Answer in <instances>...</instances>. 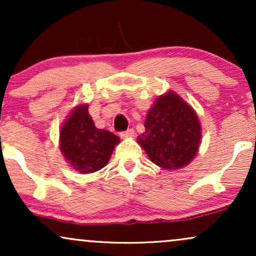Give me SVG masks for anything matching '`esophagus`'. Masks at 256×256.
<instances>
[{"instance_id": "1", "label": "esophagus", "mask_w": 256, "mask_h": 256, "mask_svg": "<svg viewBox=\"0 0 256 256\" xmlns=\"http://www.w3.org/2000/svg\"><path fill=\"white\" fill-rule=\"evenodd\" d=\"M134 128H128V130L120 132V136H122V138H128V137H132V136H134Z\"/></svg>"}]
</instances>
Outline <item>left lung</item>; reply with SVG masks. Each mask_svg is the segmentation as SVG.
<instances>
[{"label":"left lung","instance_id":"1","mask_svg":"<svg viewBox=\"0 0 256 256\" xmlns=\"http://www.w3.org/2000/svg\"><path fill=\"white\" fill-rule=\"evenodd\" d=\"M144 128L137 142L155 165L178 170L198 154L202 137L198 114L174 91L158 96L146 114Z\"/></svg>","mask_w":256,"mask_h":256}]
</instances>
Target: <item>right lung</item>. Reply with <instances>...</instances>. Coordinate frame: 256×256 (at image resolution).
<instances>
[{"mask_svg":"<svg viewBox=\"0 0 256 256\" xmlns=\"http://www.w3.org/2000/svg\"><path fill=\"white\" fill-rule=\"evenodd\" d=\"M88 108V104L74 107L60 130L64 158L73 170L84 174L104 168L120 142L114 134L96 128Z\"/></svg>","mask_w":256,"mask_h":256,"instance_id":"add662e5","label":"right lung"}]
</instances>
